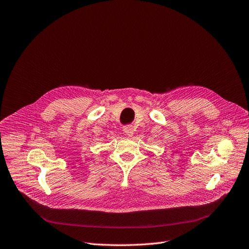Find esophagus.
Here are the masks:
<instances>
[{
    "label": "esophagus",
    "mask_w": 249,
    "mask_h": 249,
    "mask_svg": "<svg viewBox=\"0 0 249 249\" xmlns=\"http://www.w3.org/2000/svg\"><path fill=\"white\" fill-rule=\"evenodd\" d=\"M124 132L128 135V136H132L134 134V128L132 125H126L124 126Z\"/></svg>",
    "instance_id": "1"
}]
</instances>
